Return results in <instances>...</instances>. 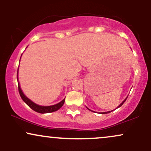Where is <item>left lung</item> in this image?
I'll return each mask as SVG.
<instances>
[{
  "mask_svg": "<svg viewBox=\"0 0 151 151\" xmlns=\"http://www.w3.org/2000/svg\"><path fill=\"white\" fill-rule=\"evenodd\" d=\"M126 99H127V98H126ZM126 99H125V100H124V101H123V102H122V103H121V104H120V105L118 106V107H120V106H122V105H123V103L125 102V100H126ZM89 110H90V109H89ZM109 112H110V111H107V112H104V113H102V114H108V113H109Z\"/></svg>",
  "mask_w": 151,
  "mask_h": 151,
  "instance_id": "8db88e82",
  "label": "left lung"
}]
</instances>
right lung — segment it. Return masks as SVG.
Listing matches in <instances>:
<instances>
[{
  "label": "right lung",
  "instance_id": "right-lung-1",
  "mask_svg": "<svg viewBox=\"0 0 151 151\" xmlns=\"http://www.w3.org/2000/svg\"><path fill=\"white\" fill-rule=\"evenodd\" d=\"M17 81H18V70H17ZM18 90H19V95L21 96V98L24 102L26 103L27 105L29 106L30 108H31L32 109L35 111L36 112H38V113H41V114H46V113H51V112H53L56 111L58 110L61 106L63 105L64 102H65V99L63 100L61 102L58 103V104H55V105H52V106H40L36 104L35 103H34L32 102L31 100H30L28 98H26L25 96L24 93H23L22 89L19 86V83H18Z\"/></svg>",
  "mask_w": 151,
  "mask_h": 151
}]
</instances>
